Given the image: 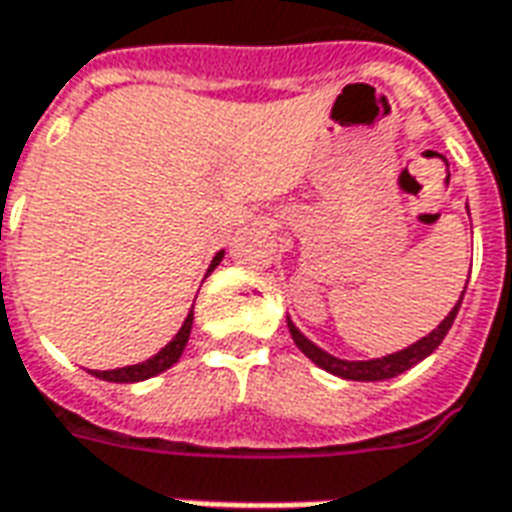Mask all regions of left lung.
<instances>
[{"label": "left lung", "mask_w": 512, "mask_h": 512, "mask_svg": "<svg viewBox=\"0 0 512 512\" xmlns=\"http://www.w3.org/2000/svg\"><path fill=\"white\" fill-rule=\"evenodd\" d=\"M469 208V205H466ZM466 293V288H463ZM463 293L458 304L452 307L450 315L444 318V321L433 329L430 334L425 337H419L417 343H411L408 348H400L395 354H386V356H378V359H362V362H354V359H340V356L329 354V351H323L321 345H315L310 337H304L299 332V326L290 321L288 318V329H290V337H293V343L299 345V351L307 359H310L312 365H318L321 370L326 373H332L337 378H345V381H386V378H395L400 373H406L411 370L414 365H419L422 359H428L436 348L441 345V340L447 337L450 332V326L455 323V315L461 310V301H463Z\"/></svg>", "instance_id": "1"}]
</instances>
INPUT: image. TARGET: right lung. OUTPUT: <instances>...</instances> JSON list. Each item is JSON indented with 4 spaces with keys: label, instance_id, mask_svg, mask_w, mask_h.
<instances>
[{
    "label": "right lung",
    "instance_id": "right-lung-1",
    "mask_svg": "<svg viewBox=\"0 0 512 512\" xmlns=\"http://www.w3.org/2000/svg\"><path fill=\"white\" fill-rule=\"evenodd\" d=\"M224 249L216 252V257L211 260V266H208V274H211L213 268L222 263ZM191 323H194V304H191V312L186 315V321L178 329V334L169 340L158 354H153L145 362H139V365H128V367H117V370H93L95 378H104V381H112V384H136V381H147V378L158 376V373H164L169 367L175 365L183 354V348L189 343V334H191Z\"/></svg>",
    "mask_w": 512,
    "mask_h": 512
}]
</instances>
